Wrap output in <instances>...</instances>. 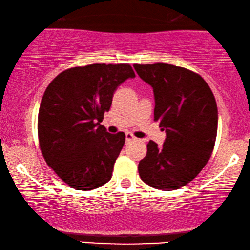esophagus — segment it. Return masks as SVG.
Listing matches in <instances>:
<instances>
[{
  "instance_id": "esophagus-1",
  "label": "esophagus",
  "mask_w": 250,
  "mask_h": 250,
  "mask_svg": "<svg viewBox=\"0 0 250 250\" xmlns=\"http://www.w3.org/2000/svg\"><path fill=\"white\" fill-rule=\"evenodd\" d=\"M132 140H135V136L129 132L126 133V141H132Z\"/></svg>"
}]
</instances>
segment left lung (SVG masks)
<instances>
[{"label":"left lung","instance_id":"left-lung-1","mask_svg":"<svg viewBox=\"0 0 250 250\" xmlns=\"http://www.w3.org/2000/svg\"><path fill=\"white\" fill-rule=\"evenodd\" d=\"M155 93V122L166 131L162 146L150 140L139 163L143 182L173 191L201 172L214 150L217 105L210 87L199 74L168 63L134 64Z\"/></svg>","mask_w":250,"mask_h":250}]
</instances>
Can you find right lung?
Segmentation results:
<instances>
[{"instance_id":"1","label":"right lung","mask_w":250,"mask_h":250,"mask_svg":"<svg viewBox=\"0 0 250 250\" xmlns=\"http://www.w3.org/2000/svg\"><path fill=\"white\" fill-rule=\"evenodd\" d=\"M135 77L128 63H93L63 70L41 101L37 134L42 155L54 173L76 190L87 191L111 179L125 134H110L100 123L115 91Z\"/></svg>"}]
</instances>
